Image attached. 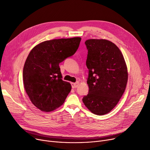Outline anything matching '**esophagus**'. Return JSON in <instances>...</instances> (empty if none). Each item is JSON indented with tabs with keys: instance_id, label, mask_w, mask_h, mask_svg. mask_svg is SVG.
Instances as JSON below:
<instances>
[{
	"instance_id": "1",
	"label": "esophagus",
	"mask_w": 150,
	"mask_h": 150,
	"mask_svg": "<svg viewBox=\"0 0 150 150\" xmlns=\"http://www.w3.org/2000/svg\"><path fill=\"white\" fill-rule=\"evenodd\" d=\"M78 85H79V83H78V82H76V83H72V87L73 88H76L78 87Z\"/></svg>"
}]
</instances>
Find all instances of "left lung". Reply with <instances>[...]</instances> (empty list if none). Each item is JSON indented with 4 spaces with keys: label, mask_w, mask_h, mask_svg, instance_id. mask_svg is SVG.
I'll return each instance as SVG.
<instances>
[{
    "label": "left lung",
    "mask_w": 150,
    "mask_h": 150,
    "mask_svg": "<svg viewBox=\"0 0 150 150\" xmlns=\"http://www.w3.org/2000/svg\"><path fill=\"white\" fill-rule=\"evenodd\" d=\"M85 44L89 69V93L83 102L93 114L101 115L117 105L125 92L128 71L123 54L117 46L106 39H88Z\"/></svg>",
    "instance_id": "8db88e82"
}]
</instances>
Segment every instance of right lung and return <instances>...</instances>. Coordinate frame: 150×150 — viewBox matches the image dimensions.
<instances>
[{
	"mask_svg": "<svg viewBox=\"0 0 150 150\" xmlns=\"http://www.w3.org/2000/svg\"><path fill=\"white\" fill-rule=\"evenodd\" d=\"M81 38L46 41L31 50L23 69L25 91L32 103L44 112H50L64 103L71 91L63 81L59 64L72 56Z\"/></svg>",
	"mask_w": 150,
	"mask_h": 150,
	"instance_id": "add662e5",
	"label": "right lung"
}]
</instances>
